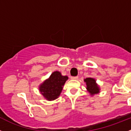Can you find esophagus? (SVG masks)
Segmentation results:
<instances>
[{"label": "esophagus", "instance_id": "obj_1", "mask_svg": "<svg viewBox=\"0 0 131 131\" xmlns=\"http://www.w3.org/2000/svg\"><path fill=\"white\" fill-rule=\"evenodd\" d=\"M70 79H74V80H75V79H78V76L71 77V78H70Z\"/></svg>", "mask_w": 131, "mask_h": 131}]
</instances>
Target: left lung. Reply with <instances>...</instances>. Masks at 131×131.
I'll return each instance as SVG.
<instances>
[{
	"label": "left lung",
	"mask_w": 131,
	"mask_h": 131,
	"mask_svg": "<svg viewBox=\"0 0 131 131\" xmlns=\"http://www.w3.org/2000/svg\"><path fill=\"white\" fill-rule=\"evenodd\" d=\"M84 81L86 83V89L88 92L92 96L100 93V87L96 83V79L92 78H86L84 79Z\"/></svg>",
	"instance_id": "8db88e82"
}]
</instances>
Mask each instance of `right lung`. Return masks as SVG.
Listing matches in <instances>:
<instances>
[{
  "mask_svg": "<svg viewBox=\"0 0 131 131\" xmlns=\"http://www.w3.org/2000/svg\"><path fill=\"white\" fill-rule=\"evenodd\" d=\"M68 79V76L63 75L59 71H55L39 86V90L45 99L48 101H53L60 96Z\"/></svg>",
  "mask_w": 131,
  "mask_h": 131,
  "instance_id": "add662e5",
  "label": "right lung"
}]
</instances>
